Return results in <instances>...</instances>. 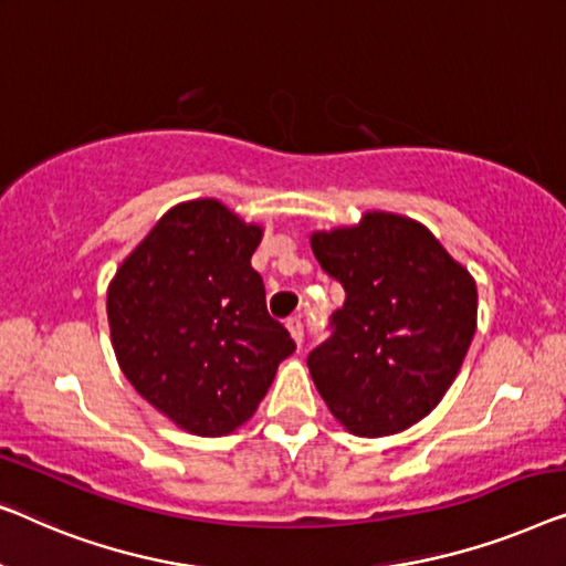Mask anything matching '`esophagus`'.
<instances>
[{"label":"esophagus","mask_w":566,"mask_h":566,"mask_svg":"<svg viewBox=\"0 0 566 566\" xmlns=\"http://www.w3.org/2000/svg\"><path fill=\"white\" fill-rule=\"evenodd\" d=\"M286 331L292 333V338L297 340V344H302V338H305V325H302V317H286Z\"/></svg>","instance_id":"obj_1"}]
</instances>
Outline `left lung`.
I'll use <instances>...</instances> for the list:
<instances>
[{
	"instance_id": "1",
	"label": "left lung",
	"mask_w": 566,
	"mask_h": 566,
	"mask_svg": "<svg viewBox=\"0 0 566 566\" xmlns=\"http://www.w3.org/2000/svg\"><path fill=\"white\" fill-rule=\"evenodd\" d=\"M346 290L307 366L328 410L364 439L426 418L457 379L476 328L472 274L420 222L366 212L310 238Z\"/></svg>"
}]
</instances>
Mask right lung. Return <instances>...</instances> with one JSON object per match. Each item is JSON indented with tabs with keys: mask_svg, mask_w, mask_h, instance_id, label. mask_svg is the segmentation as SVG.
Wrapping results in <instances>:
<instances>
[{
	"mask_svg": "<svg viewBox=\"0 0 566 566\" xmlns=\"http://www.w3.org/2000/svg\"><path fill=\"white\" fill-rule=\"evenodd\" d=\"M261 228L218 200L171 207L107 290L113 348L143 400L197 436L243 426L294 352L251 266Z\"/></svg>",
	"mask_w": 566,
	"mask_h": 566,
	"instance_id": "add662e5",
	"label": "right lung"
}]
</instances>
